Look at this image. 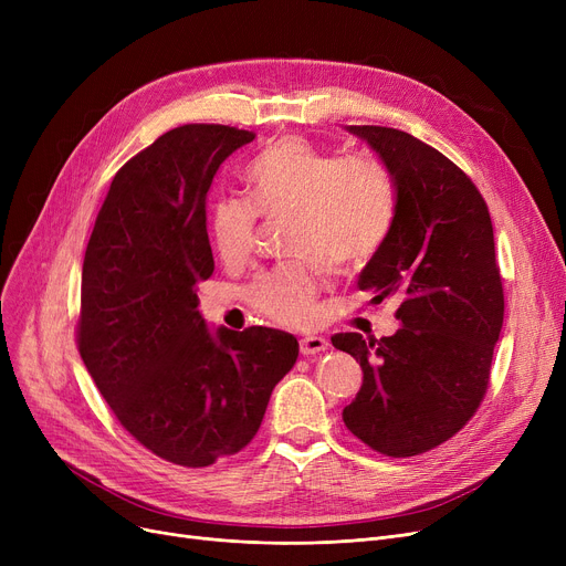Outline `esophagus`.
I'll return each instance as SVG.
<instances>
[{"label": "esophagus", "instance_id": "esophagus-1", "mask_svg": "<svg viewBox=\"0 0 566 566\" xmlns=\"http://www.w3.org/2000/svg\"><path fill=\"white\" fill-rule=\"evenodd\" d=\"M331 342L325 337H318V335H307L301 339V353L305 355V358H312V355H321L328 350Z\"/></svg>", "mask_w": 566, "mask_h": 566}]
</instances>
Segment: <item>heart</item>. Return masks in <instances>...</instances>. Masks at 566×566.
Instances as JSON below:
<instances>
[{
  "label": "heart",
  "mask_w": 566,
  "mask_h": 566,
  "mask_svg": "<svg viewBox=\"0 0 566 566\" xmlns=\"http://www.w3.org/2000/svg\"><path fill=\"white\" fill-rule=\"evenodd\" d=\"M245 197H220L211 208V241L220 259L241 265L250 259L256 218L293 216L289 250L316 260L331 273L363 271L392 231L397 190L390 171L376 160H344L303 137H282L250 163ZM318 265L286 261L261 273L250 303L284 325L314 316Z\"/></svg>",
  "instance_id": "heart-1"
}]
</instances>
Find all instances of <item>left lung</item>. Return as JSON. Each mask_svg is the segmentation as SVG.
Masks as SVG:
<instances>
[{"instance_id": "left-lung-1", "label": "left lung", "mask_w": 566, "mask_h": 566, "mask_svg": "<svg viewBox=\"0 0 566 566\" xmlns=\"http://www.w3.org/2000/svg\"><path fill=\"white\" fill-rule=\"evenodd\" d=\"M390 171L397 216L358 289L401 301L392 337L342 333L333 346L363 367L346 429L371 450L415 457L450 440L478 410L502 331L504 295L486 201L433 146L403 130L346 126Z\"/></svg>"}]
</instances>
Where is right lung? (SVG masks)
Listing matches in <instances>:
<instances>
[{
    "label": "right lung",
    "mask_w": 566,
    "mask_h": 566,
    "mask_svg": "<svg viewBox=\"0 0 566 566\" xmlns=\"http://www.w3.org/2000/svg\"><path fill=\"white\" fill-rule=\"evenodd\" d=\"M256 135L190 124L116 171L82 265L77 346L116 420L165 461L206 468L256 436L298 360L284 331H211L197 282L213 275L206 195Z\"/></svg>",
    "instance_id": "add662e5"
}]
</instances>
